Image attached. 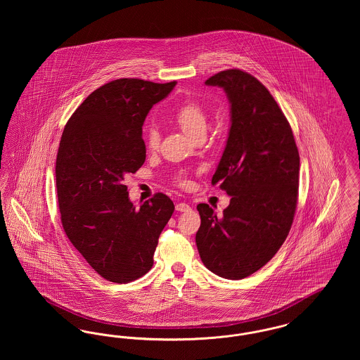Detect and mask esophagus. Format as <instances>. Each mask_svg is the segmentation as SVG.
Segmentation results:
<instances>
[{
  "label": "esophagus",
  "instance_id": "esophagus-1",
  "mask_svg": "<svg viewBox=\"0 0 360 360\" xmlns=\"http://www.w3.org/2000/svg\"><path fill=\"white\" fill-rule=\"evenodd\" d=\"M175 209H176L178 212H188V210H190V205L185 204V202H179V204L175 205Z\"/></svg>",
  "mask_w": 360,
  "mask_h": 360
}]
</instances>
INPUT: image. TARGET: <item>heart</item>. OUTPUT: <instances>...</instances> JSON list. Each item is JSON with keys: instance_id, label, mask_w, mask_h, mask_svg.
<instances>
[{"instance_id": "1", "label": "heart", "mask_w": 360, "mask_h": 360, "mask_svg": "<svg viewBox=\"0 0 360 360\" xmlns=\"http://www.w3.org/2000/svg\"><path fill=\"white\" fill-rule=\"evenodd\" d=\"M174 121L179 125V128L190 137L198 136L205 134L207 128V117H206L204 108L195 101H188L182 103L175 112H174ZM159 132L155 128H148L144 135V143L148 150H156L159 146ZM182 184H185L184 179H181Z\"/></svg>"}]
</instances>
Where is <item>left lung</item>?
<instances>
[{"label": "left lung", "instance_id": "1", "mask_svg": "<svg viewBox=\"0 0 360 360\" xmlns=\"http://www.w3.org/2000/svg\"><path fill=\"white\" fill-rule=\"evenodd\" d=\"M205 85L223 87L231 128L212 184L231 195L223 216L197 206L195 235L206 269L243 279L271 260L290 231L300 179V154L290 124L270 91L251 74L225 70Z\"/></svg>", "mask_w": 360, "mask_h": 360}]
</instances>
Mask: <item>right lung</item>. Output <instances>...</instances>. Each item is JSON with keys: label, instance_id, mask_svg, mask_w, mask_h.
I'll return each mask as SVG.
<instances>
[{"label": "right lung", "instance_id": "add662e5", "mask_svg": "<svg viewBox=\"0 0 360 360\" xmlns=\"http://www.w3.org/2000/svg\"><path fill=\"white\" fill-rule=\"evenodd\" d=\"M175 84L137 78L105 84L77 108L59 143L55 176L63 229L91 269L115 283L151 270L174 212L163 193L134 206L122 181L143 166V122Z\"/></svg>", "mask_w": 360, "mask_h": 360}]
</instances>
